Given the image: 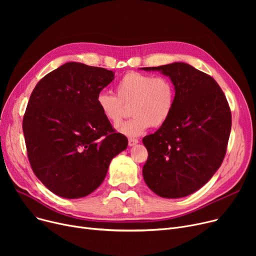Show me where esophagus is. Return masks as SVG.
Wrapping results in <instances>:
<instances>
[{"mask_svg": "<svg viewBox=\"0 0 256 256\" xmlns=\"http://www.w3.org/2000/svg\"><path fill=\"white\" fill-rule=\"evenodd\" d=\"M138 140L137 139H128V146H135L136 144H138Z\"/></svg>", "mask_w": 256, "mask_h": 256, "instance_id": "1", "label": "esophagus"}]
</instances>
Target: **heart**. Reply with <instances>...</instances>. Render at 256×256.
<instances>
[{"label": "heart", "instance_id": "1", "mask_svg": "<svg viewBox=\"0 0 256 256\" xmlns=\"http://www.w3.org/2000/svg\"><path fill=\"white\" fill-rule=\"evenodd\" d=\"M116 92L117 96L100 91L96 100L98 109L115 126L124 116V104H132V118L116 128L120 134L132 138L139 137L150 126H163L176 102V89L169 78L136 72H130L118 80Z\"/></svg>", "mask_w": 256, "mask_h": 256}]
</instances>
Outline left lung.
<instances>
[{
    "label": "left lung",
    "instance_id": "left-lung-1",
    "mask_svg": "<svg viewBox=\"0 0 256 256\" xmlns=\"http://www.w3.org/2000/svg\"><path fill=\"white\" fill-rule=\"evenodd\" d=\"M168 76L176 89L170 118L142 142L147 186L163 198H182L204 186L221 166L232 130L223 91L212 76L184 62L143 67Z\"/></svg>",
    "mask_w": 256,
    "mask_h": 256
}]
</instances>
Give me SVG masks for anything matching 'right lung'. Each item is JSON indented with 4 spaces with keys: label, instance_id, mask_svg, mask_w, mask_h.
Returning a JSON list of instances; mask_svg holds the SVG:
<instances>
[{
    "label": "right lung",
    "instance_id": "1",
    "mask_svg": "<svg viewBox=\"0 0 256 256\" xmlns=\"http://www.w3.org/2000/svg\"><path fill=\"white\" fill-rule=\"evenodd\" d=\"M115 72L68 62L42 78L22 120L31 167L48 189L63 198H82L104 182L113 158L128 139L115 132L98 109L96 96Z\"/></svg>",
    "mask_w": 256,
    "mask_h": 256
}]
</instances>
